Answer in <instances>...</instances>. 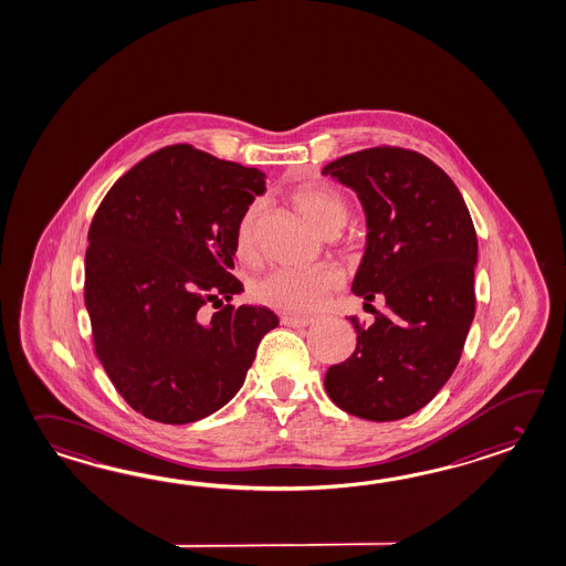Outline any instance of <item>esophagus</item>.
I'll return each instance as SVG.
<instances>
[{
  "mask_svg": "<svg viewBox=\"0 0 566 566\" xmlns=\"http://www.w3.org/2000/svg\"><path fill=\"white\" fill-rule=\"evenodd\" d=\"M280 323H282L284 327L302 328L308 327V325L313 323V318H308V316H289V314H284V316L280 318Z\"/></svg>",
  "mask_w": 566,
  "mask_h": 566,
  "instance_id": "1",
  "label": "esophagus"
}]
</instances>
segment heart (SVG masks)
<instances>
[{
	"label": "heart",
	"instance_id": "1",
	"mask_svg": "<svg viewBox=\"0 0 566 566\" xmlns=\"http://www.w3.org/2000/svg\"><path fill=\"white\" fill-rule=\"evenodd\" d=\"M298 213L325 238L339 233L349 221V202L339 192L321 187H304L292 195ZM260 207L250 205L239 217L235 226V250L241 258H250L255 250V221ZM339 277L328 268H316L311 272L276 270L253 284V301L274 311L289 314L314 313L323 306L328 294L337 289Z\"/></svg>",
	"mask_w": 566,
	"mask_h": 566
}]
</instances>
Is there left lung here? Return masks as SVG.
<instances>
[{
    "label": "left lung",
    "mask_w": 566,
    "mask_h": 566,
    "mask_svg": "<svg viewBox=\"0 0 566 566\" xmlns=\"http://www.w3.org/2000/svg\"><path fill=\"white\" fill-rule=\"evenodd\" d=\"M355 190L367 245L353 292L386 311L325 376L340 410L390 422L427 406L452 376L475 316L478 233L459 189L427 156L396 146L353 151L323 168Z\"/></svg>",
    "instance_id": "1"
}]
</instances>
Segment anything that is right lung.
Instances as JSON below:
<instances>
[{
    "mask_svg": "<svg viewBox=\"0 0 566 566\" xmlns=\"http://www.w3.org/2000/svg\"><path fill=\"white\" fill-rule=\"evenodd\" d=\"M265 190L258 168L190 144L154 151L122 176L88 227L85 304L103 369L136 412L189 424L243 386L277 316L233 306L239 217ZM227 306L211 317V301Z\"/></svg>",
    "mask_w": 566,
    "mask_h": 566,
    "instance_id": "obj_1",
    "label": "right lung"
}]
</instances>
